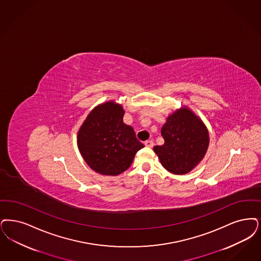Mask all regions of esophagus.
Instances as JSON below:
<instances>
[{
	"label": "esophagus",
	"mask_w": 261,
	"mask_h": 261,
	"mask_svg": "<svg viewBox=\"0 0 261 261\" xmlns=\"http://www.w3.org/2000/svg\"><path fill=\"white\" fill-rule=\"evenodd\" d=\"M145 145H146V146H148V147H152L154 146V143H153L152 140H147L145 142Z\"/></svg>",
	"instance_id": "esophagus-1"
}]
</instances>
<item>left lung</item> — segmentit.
Returning a JSON list of instances; mask_svg holds the SVG:
<instances>
[{
    "label": "left lung",
    "mask_w": 261,
    "mask_h": 261,
    "mask_svg": "<svg viewBox=\"0 0 261 261\" xmlns=\"http://www.w3.org/2000/svg\"><path fill=\"white\" fill-rule=\"evenodd\" d=\"M164 145L153 147L170 173L184 175L203 159L208 146L206 126L190 110L182 108L170 115L161 129Z\"/></svg>",
    "instance_id": "1"
}]
</instances>
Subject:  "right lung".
Returning <instances> with one entry per match:
<instances>
[{"label":"right lung","instance_id":"add662e5","mask_svg":"<svg viewBox=\"0 0 261 261\" xmlns=\"http://www.w3.org/2000/svg\"><path fill=\"white\" fill-rule=\"evenodd\" d=\"M120 105L107 102L95 108L77 134V146L88 166L95 172L117 176L131 166L144 145L131 126L123 122Z\"/></svg>","mask_w":261,"mask_h":261}]
</instances>
